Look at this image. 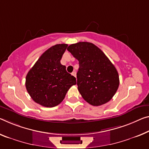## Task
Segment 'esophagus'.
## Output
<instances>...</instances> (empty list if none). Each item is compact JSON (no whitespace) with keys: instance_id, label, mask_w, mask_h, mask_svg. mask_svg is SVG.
<instances>
[{"instance_id":"1","label":"esophagus","mask_w":149,"mask_h":149,"mask_svg":"<svg viewBox=\"0 0 149 149\" xmlns=\"http://www.w3.org/2000/svg\"><path fill=\"white\" fill-rule=\"evenodd\" d=\"M72 76H74V77H76V72L75 71H74V72H72V74H71Z\"/></svg>"}]
</instances>
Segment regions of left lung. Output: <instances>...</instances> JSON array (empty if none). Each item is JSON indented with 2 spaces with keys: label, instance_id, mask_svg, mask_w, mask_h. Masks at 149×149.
Returning <instances> with one entry per match:
<instances>
[{
  "label": "left lung",
  "instance_id": "obj_1",
  "mask_svg": "<svg viewBox=\"0 0 149 149\" xmlns=\"http://www.w3.org/2000/svg\"><path fill=\"white\" fill-rule=\"evenodd\" d=\"M67 50L79 61L77 85L82 97L93 106L108 102L119 86L118 72L108 57L88 42L70 45Z\"/></svg>",
  "mask_w": 149,
  "mask_h": 149
}]
</instances>
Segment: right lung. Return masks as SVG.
<instances>
[{"mask_svg": "<svg viewBox=\"0 0 149 149\" xmlns=\"http://www.w3.org/2000/svg\"><path fill=\"white\" fill-rule=\"evenodd\" d=\"M67 44L52 46L47 50L26 77V88L33 100L45 107H54L65 97L67 91L77 84L76 78L61 64Z\"/></svg>", "mask_w": 149, "mask_h": 149, "instance_id": "right-lung-1", "label": "right lung"}]
</instances>
